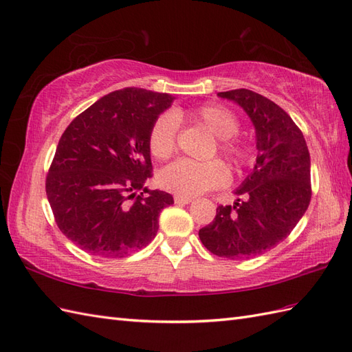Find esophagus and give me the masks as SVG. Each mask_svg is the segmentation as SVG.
Listing matches in <instances>:
<instances>
[{
  "mask_svg": "<svg viewBox=\"0 0 352 352\" xmlns=\"http://www.w3.org/2000/svg\"><path fill=\"white\" fill-rule=\"evenodd\" d=\"M174 201H175V204H182V205H186V204H190L192 202L190 197H184V196H175Z\"/></svg>",
  "mask_w": 352,
  "mask_h": 352,
  "instance_id": "obj_1",
  "label": "esophagus"
}]
</instances>
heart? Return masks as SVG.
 <instances>
[{
    "label": "heart",
    "mask_w": 352,
    "mask_h": 352,
    "mask_svg": "<svg viewBox=\"0 0 352 352\" xmlns=\"http://www.w3.org/2000/svg\"><path fill=\"white\" fill-rule=\"evenodd\" d=\"M188 119L202 123L217 137V150L233 166H245L250 159L247 142L238 137L239 120L232 110L221 104H205L193 110H175L160 114L148 132V150L159 160H166L177 148V120ZM229 169L219 159L206 162L177 160L162 169L159 184L175 195L190 197L229 182Z\"/></svg>",
    "instance_id": "obj_1"
}]
</instances>
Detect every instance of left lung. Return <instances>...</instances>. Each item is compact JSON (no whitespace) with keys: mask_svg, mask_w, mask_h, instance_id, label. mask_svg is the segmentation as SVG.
<instances>
[{"mask_svg":"<svg viewBox=\"0 0 352 352\" xmlns=\"http://www.w3.org/2000/svg\"><path fill=\"white\" fill-rule=\"evenodd\" d=\"M244 108L256 128L257 159L233 205H219L199 230L205 248L244 260L274 248L290 235L311 202V157L302 131L281 107L248 89L220 92Z\"/></svg>","mask_w":352,"mask_h":352,"instance_id":"1","label":"left lung"}]
</instances>
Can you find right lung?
Masks as SVG:
<instances>
[{"instance_id":"add662e5","label":"right lung","mask_w":352,"mask_h":352,"mask_svg":"<svg viewBox=\"0 0 352 352\" xmlns=\"http://www.w3.org/2000/svg\"><path fill=\"white\" fill-rule=\"evenodd\" d=\"M173 101L146 89L116 90L62 133L46 193L58 228L86 253L119 258L156 236L160 211L174 199L144 186L153 170L148 132Z\"/></svg>"}]
</instances>
